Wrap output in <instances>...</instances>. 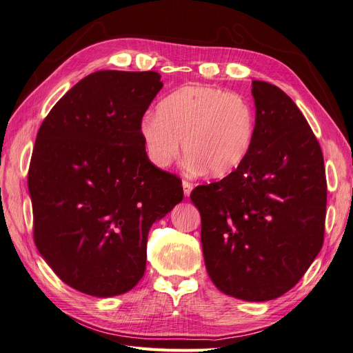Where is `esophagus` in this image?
<instances>
[{"label":"esophagus","instance_id":"esophagus-1","mask_svg":"<svg viewBox=\"0 0 353 353\" xmlns=\"http://www.w3.org/2000/svg\"><path fill=\"white\" fill-rule=\"evenodd\" d=\"M183 188H184V194L188 197L191 194V191H193V184H191L190 181L184 179L183 181Z\"/></svg>","mask_w":353,"mask_h":353}]
</instances>
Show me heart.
<instances>
[{"label":"heart","mask_w":353,"mask_h":353,"mask_svg":"<svg viewBox=\"0 0 353 353\" xmlns=\"http://www.w3.org/2000/svg\"><path fill=\"white\" fill-rule=\"evenodd\" d=\"M147 113L140 135L148 159L168 168L184 152L191 168L222 178L248 159L256 132V113L239 94L208 85H184Z\"/></svg>","instance_id":"heart-1"}]
</instances>
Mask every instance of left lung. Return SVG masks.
<instances>
[{
	"mask_svg": "<svg viewBox=\"0 0 353 353\" xmlns=\"http://www.w3.org/2000/svg\"><path fill=\"white\" fill-rule=\"evenodd\" d=\"M252 94L256 132L248 159L190 197L213 284L263 302L294 287L321 250L327 179L321 147L294 101L263 81L252 82Z\"/></svg>",
	"mask_w": 353,
	"mask_h": 353,
	"instance_id": "1",
	"label": "left lung"
}]
</instances>
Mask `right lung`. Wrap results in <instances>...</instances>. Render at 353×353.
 <instances>
[{"label":"right lung","instance_id":"add662e5","mask_svg":"<svg viewBox=\"0 0 353 353\" xmlns=\"http://www.w3.org/2000/svg\"><path fill=\"white\" fill-rule=\"evenodd\" d=\"M163 87L157 72H94L42 122L28 187L34 240L59 279L110 297L143 279L153 222L183 200L181 179L156 168L140 123Z\"/></svg>","mask_w":353,"mask_h":353}]
</instances>
